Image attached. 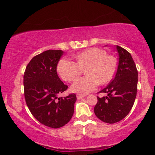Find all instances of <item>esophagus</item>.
<instances>
[{
  "label": "esophagus",
  "instance_id": "1",
  "mask_svg": "<svg viewBox=\"0 0 155 155\" xmlns=\"http://www.w3.org/2000/svg\"><path fill=\"white\" fill-rule=\"evenodd\" d=\"M76 97H77V99H81L82 98V97H84V95H81V94H77V95H76Z\"/></svg>",
  "mask_w": 155,
  "mask_h": 155
}]
</instances>
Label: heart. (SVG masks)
<instances>
[{
    "instance_id": "obj_1",
    "label": "heart",
    "mask_w": 155,
    "mask_h": 155,
    "mask_svg": "<svg viewBox=\"0 0 155 155\" xmlns=\"http://www.w3.org/2000/svg\"><path fill=\"white\" fill-rule=\"evenodd\" d=\"M77 63L62 59L58 65V72L63 80L74 81L86 69L87 76L79 79L72 84V91L87 94L93 91L99 84H106L113 79L117 71V61L106 51L92 48L81 51L76 56Z\"/></svg>"
}]
</instances>
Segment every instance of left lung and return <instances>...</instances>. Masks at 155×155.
Instances as JSON below:
<instances>
[{"label": "left lung", "mask_w": 155, "mask_h": 155, "mask_svg": "<svg viewBox=\"0 0 155 155\" xmlns=\"http://www.w3.org/2000/svg\"><path fill=\"white\" fill-rule=\"evenodd\" d=\"M119 62L114 78L99 92L107 96L97 97L94 108L96 117L103 122L113 124L120 122L130 111L137 94L138 71L132 56L124 48L117 46Z\"/></svg>", "instance_id": "8db88e82"}]
</instances>
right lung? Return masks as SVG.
I'll list each match as a JSON object with an SVG mask.
<instances>
[{"instance_id": "right-lung-1", "label": "right lung", "mask_w": 155, "mask_h": 155, "mask_svg": "<svg viewBox=\"0 0 155 155\" xmlns=\"http://www.w3.org/2000/svg\"><path fill=\"white\" fill-rule=\"evenodd\" d=\"M63 51L50 49L32 58L24 73V95L32 115L44 125L59 128L72 118L76 94L58 95L68 89L60 79L57 65Z\"/></svg>"}]
</instances>
